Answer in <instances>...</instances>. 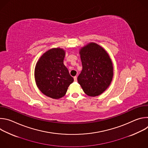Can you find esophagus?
<instances>
[{
    "instance_id": "1",
    "label": "esophagus",
    "mask_w": 148,
    "mask_h": 148,
    "mask_svg": "<svg viewBox=\"0 0 148 148\" xmlns=\"http://www.w3.org/2000/svg\"><path fill=\"white\" fill-rule=\"evenodd\" d=\"M74 81H77V76L74 77Z\"/></svg>"
}]
</instances>
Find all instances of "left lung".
<instances>
[{"instance_id": "left-lung-1", "label": "left lung", "mask_w": 148, "mask_h": 148, "mask_svg": "<svg viewBox=\"0 0 148 148\" xmlns=\"http://www.w3.org/2000/svg\"><path fill=\"white\" fill-rule=\"evenodd\" d=\"M82 70L77 78L84 92L91 97L101 94L110 86L113 77L109 55L96 43H91L79 52Z\"/></svg>"}]
</instances>
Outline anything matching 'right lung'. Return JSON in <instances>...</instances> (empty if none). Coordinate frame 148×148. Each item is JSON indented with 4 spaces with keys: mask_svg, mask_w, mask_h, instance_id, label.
Here are the masks:
<instances>
[{
    "mask_svg": "<svg viewBox=\"0 0 148 148\" xmlns=\"http://www.w3.org/2000/svg\"><path fill=\"white\" fill-rule=\"evenodd\" d=\"M65 51L53 49L43 54L35 68V79L39 90L47 97L58 99L64 97L74 81L63 64Z\"/></svg>",
    "mask_w": 148,
    "mask_h": 148,
    "instance_id": "right-lung-1",
    "label": "right lung"
}]
</instances>
